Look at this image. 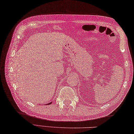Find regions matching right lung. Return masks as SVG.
<instances>
[{"label": "right lung", "instance_id": "1", "mask_svg": "<svg viewBox=\"0 0 134 134\" xmlns=\"http://www.w3.org/2000/svg\"><path fill=\"white\" fill-rule=\"evenodd\" d=\"M51 103H52V102H49V104H48V105H49V104H51Z\"/></svg>", "mask_w": 134, "mask_h": 134}]
</instances>
